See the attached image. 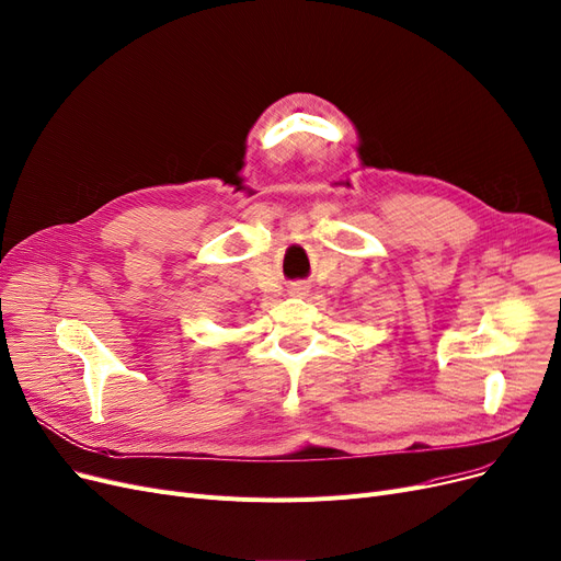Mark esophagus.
<instances>
[{"label": "esophagus", "instance_id": "1", "mask_svg": "<svg viewBox=\"0 0 561 561\" xmlns=\"http://www.w3.org/2000/svg\"><path fill=\"white\" fill-rule=\"evenodd\" d=\"M290 294H294V296H307V294H309V286H307L305 282L290 284Z\"/></svg>", "mask_w": 561, "mask_h": 561}]
</instances>
